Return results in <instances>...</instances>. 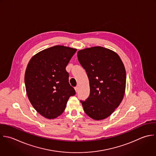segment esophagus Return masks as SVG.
Segmentation results:
<instances>
[{
	"mask_svg": "<svg viewBox=\"0 0 156 156\" xmlns=\"http://www.w3.org/2000/svg\"><path fill=\"white\" fill-rule=\"evenodd\" d=\"M75 91L77 92L78 91V89H79V87H78V86H76V87H75Z\"/></svg>",
	"mask_w": 156,
	"mask_h": 156,
	"instance_id": "1",
	"label": "esophagus"
}]
</instances>
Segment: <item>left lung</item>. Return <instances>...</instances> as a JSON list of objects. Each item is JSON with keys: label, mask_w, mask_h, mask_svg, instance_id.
<instances>
[{"label": "left lung", "mask_w": 156, "mask_h": 156, "mask_svg": "<svg viewBox=\"0 0 156 156\" xmlns=\"http://www.w3.org/2000/svg\"><path fill=\"white\" fill-rule=\"evenodd\" d=\"M77 56L89 80L90 95L80 101L84 111L94 120H103L123 98L126 78L124 64L115 52L100 46L79 50Z\"/></svg>", "instance_id": "8db88e82"}]
</instances>
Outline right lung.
<instances>
[{
  "mask_svg": "<svg viewBox=\"0 0 156 156\" xmlns=\"http://www.w3.org/2000/svg\"><path fill=\"white\" fill-rule=\"evenodd\" d=\"M76 51L68 47L53 46L36 54L27 65L25 84L28 98L35 110L46 119L60 115L69 97L76 94L66 70Z\"/></svg>",
  "mask_w": 156,
  "mask_h": 156,
  "instance_id": "add662e5",
  "label": "right lung"
}]
</instances>
